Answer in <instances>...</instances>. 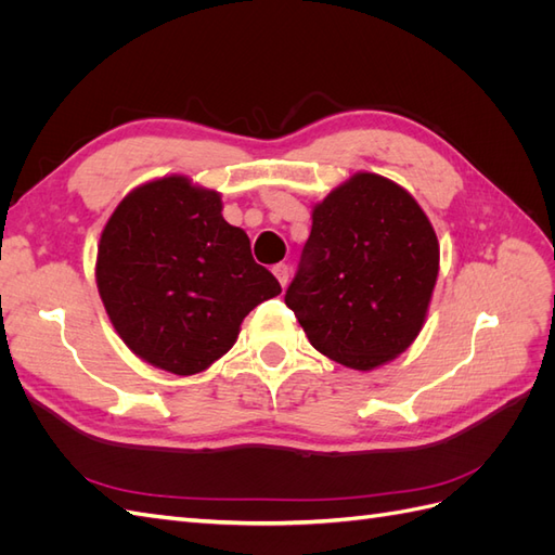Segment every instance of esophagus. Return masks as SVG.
I'll return each mask as SVG.
<instances>
[{"mask_svg": "<svg viewBox=\"0 0 555 555\" xmlns=\"http://www.w3.org/2000/svg\"><path fill=\"white\" fill-rule=\"evenodd\" d=\"M273 275L278 278V282L282 284V287H287V282H289V266H287V263L273 266Z\"/></svg>", "mask_w": 555, "mask_h": 555, "instance_id": "34e87169", "label": "esophagus"}]
</instances>
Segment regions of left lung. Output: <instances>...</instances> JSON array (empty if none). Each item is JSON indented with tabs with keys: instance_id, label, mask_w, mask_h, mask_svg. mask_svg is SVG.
Returning <instances> with one entry per match:
<instances>
[{
	"instance_id": "obj_1",
	"label": "left lung",
	"mask_w": 555,
	"mask_h": 555,
	"mask_svg": "<svg viewBox=\"0 0 555 555\" xmlns=\"http://www.w3.org/2000/svg\"><path fill=\"white\" fill-rule=\"evenodd\" d=\"M440 243L416 198L359 171L312 206V231L284 304L310 345L354 371L400 357L426 324Z\"/></svg>"
}]
</instances>
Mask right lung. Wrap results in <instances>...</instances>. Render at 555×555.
Returning a JSON list of instances; mask_svg holds the SVG:
<instances>
[{
  "mask_svg": "<svg viewBox=\"0 0 555 555\" xmlns=\"http://www.w3.org/2000/svg\"><path fill=\"white\" fill-rule=\"evenodd\" d=\"M96 289L122 343L173 375L204 373L238 340L243 319L280 282L222 217V194L188 176L133 188L102 231Z\"/></svg>",
  "mask_w": 555,
  "mask_h": 555,
  "instance_id": "right-lung-1",
  "label": "right lung"
}]
</instances>
